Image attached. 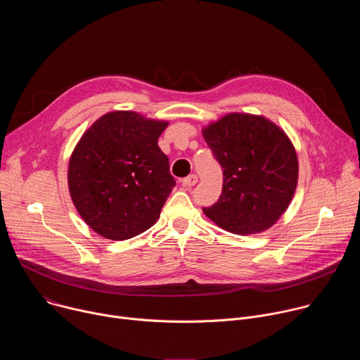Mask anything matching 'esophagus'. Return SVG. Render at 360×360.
<instances>
[{
  "instance_id": "34e87169",
  "label": "esophagus",
  "mask_w": 360,
  "mask_h": 360,
  "mask_svg": "<svg viewBox=\"0 0 360 360\" xmlns=\"http://www.w3.org/2000/svg\"><path fill=\"white\" fill-rule=\"evenodd\" d=\"M196 182H198V176H196L195 174H192V175H189V176H186V178L182 179V185L186 186V188L193 186Z\"/></svg>"
}]
</instances>
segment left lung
I'll return each mask as SVG.
<instances>
[{
	"label": "left lung",
	"mask_w": 360,
	"mask_h": 360,
	"mask_svg": "<svg viewBox=\"0 0 360 360\" xmlns=\"http://www.w3.org/2000/svg\"><path fill=\"white\" fill-rule=\"evenodd\" d=\"M202 135L224 169L222 193L203 214L242 236L274 226L290 205L299 176L286 132L264 115L231 112L203 127Z\"/></svg>",
	"instance_id": "8db88e82"
}]
</instances>
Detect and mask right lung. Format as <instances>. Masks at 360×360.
<instances>
[{
    "mask_svg": "<svg viewBox=\"0 0 360 360\" xmlns=\"http://www.w3.org/2000/svg\"><path fill=\"white\" fill-rule=\"evenodd\" d=\"M169 121L135 111L99 117L77 142L68 164L75 210L98 235L134 238L160 219L175 179L158 138Z\"/></svg>",
    "mask_w": 360,
    "mask_h": 360,
    "instance_id": "obj_1",
    "label": "right lung"
}]
</instances>
